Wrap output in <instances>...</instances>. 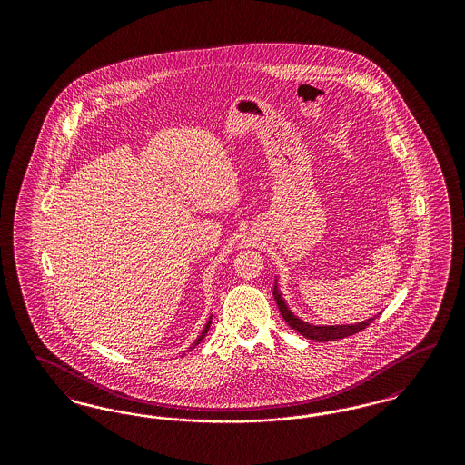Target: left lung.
Here are the masks:
<instances>
[{"instance_id":"1","label":"left lung","mask_w":465,"mask_h":465,"mask_svg":"<svg viewBox=\"0 0 465 465\" xmlns=\"http://www.w3.org/2000/svg\"><path fill=\"white\" fill-rule=\"evenodd\" d=\"M273 298L277 302V307L281 310V315L284 317V321L294 331L300 332L302 336L313 340V341H332V340H340L345 336H352L355 332L362 331L364 328H368L376 317H371L368 321H362L359 324H351V326H312L309 322H303L302 319H298L296 315L291 313L286 302L282 300L281 292L277 291V284L273 286Z\"/></svg>"}]
</instances>
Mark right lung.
Here are the masks:
<instances>
[{"instance_id":"1","label":"right lung","mask_w":465,"mask_h":465,"mask_svg":"<svg viewBox=\"0 0 465 465\" xmlns=\"http://www.w3.org/2000/svg\"><path fill=\"white\" fill-rule=\"evenodd\" d=\"M209 328H211V319H209V321H207V324H205V328H203V331L200 332L199 338H197V340H195V341H193V345H192V347H190V351H192V349H195V347H197V345H199L200 341H202V340H203V336H205V334H207V331H209Z\"/></svg>"}]
</instances>
